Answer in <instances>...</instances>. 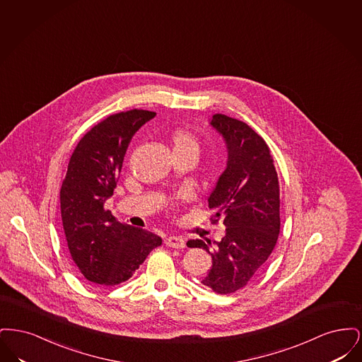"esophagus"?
I'll return each instance as SVG.
<instances>
[{
  "label": "esophagus",
  "mask_w": 362,
  "mask_h": 362,
  "mask_svg": "<svg viewBox=\"0 0 362 362\" xmlns=\"http://www.w3.org/2000/svg\"><path fill=\"white\" fill-rule=\"evenodd\" d=\"M164 243L173 248H185L186 240L182 236H168Z\"/></svg>",
  "instance_id": "34e87169"
}]
</instances>
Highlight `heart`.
Returning <instances> with one entry per match:
<instances>
[{
	"mask_svg": "<svg viewBox=\"0 0 362 362\" xmlns=\"http://www.w3.org/2000/svg\"><path fill=\"white\" fill-rule=\"evenodd\" d=\"M173 152H189L198 156L199 153V142L191 133L186 130H177L171 137Z\"/></svg>",
	"mask_w": 362,
	"mask_h": 362,
	"instance_id": "heart-1",
	"label": "heart"
}]
</instances>
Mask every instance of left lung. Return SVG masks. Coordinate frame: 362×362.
I'll list each match as a JSON object with an SVG mask.
<instances>
[{"label": "left lung", "instance_id": "obj_1", "mask_svg": "<svg viewBox=\"0 0 362 362\" xmlns=\"http://www.w3.org/2000/svg\"><path fill=\"white\" fill-rule=\"evenodd\" d=\"M210 126L223 137L226 167L207 198L223 218L221 241L189 240V247L211 255V269L202 284L218 294L244 288L262 270L279 235V186L276 167L264 139L247 123L223 114L213 115Z\"/></svg>", "mask_w": 362, "mask_h": 362}]
</instances>
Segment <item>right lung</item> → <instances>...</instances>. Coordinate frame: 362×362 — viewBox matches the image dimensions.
<instances>
[{
	"mask_svg": "<svg viewBox=\"0 0 362 362\" xmlns=\"http://www.w3.org/2000/svg\"><path fill=\"white\" fill-rule=\"evenodd\" d=\"M156 112L130 110L88 132L70 157L61 187V216L70 255L83 276L114 286L127 281L161 238L123 225L104 204L112 197L133 136Z\"/></svg>",
	"mask_w": 362,
	"mask_h": 362,
	"instance_id": "add662e5",
	"label": "right lung"
}]
</instances>
